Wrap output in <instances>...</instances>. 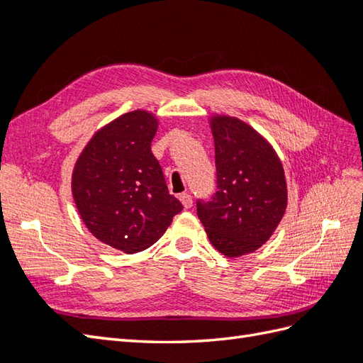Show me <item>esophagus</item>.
Returning <instances> with one entry per match:
<instances>
[{
    "mask_svg": "<svg viewBox=\"0 0 363 363\" xmlns=\"http://www.w3.org/2000/svg\"><path fill=\"white\" fill-rule=\"evenodd\" d=\"M179 201L182 202L184 208H190L193 206V199H191V195H189V193H182V195H179Z\"/></svg>",
    "mask_w": 363,
    "mask_h": 363,
    "instance_id": "34e87169",
    "label": "esophagus"
}]
</instances>
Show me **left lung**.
<instances>
[{
    "instance_id": "obj_1",
    "label": "left lung",
    "mask_w": 363,
    "mask_h": 363,
    "mask_svg": "<svg viewBox=\"0 0 363 363\" xmlns=\"http://www.w3.org/2000/svg\"><path fill=\"white\" fill-rule=\"evenodd\" d=\"M216 191L196 202L210 242L225 257L250 254L271 238L288 206L284 170L275 150L237 117L210 119Z\"/></svg>"
}]
</instances>
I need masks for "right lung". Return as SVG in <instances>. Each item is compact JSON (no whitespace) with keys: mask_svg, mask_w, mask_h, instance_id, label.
<instances>
[{"mask_svg":"<svg viewBox=\"0 0 363 363\" xmlns=\"http://www.w3.org/2000/svg\"><path fill=\"white\" fill-rule=\"evenodd\" d=\"M156 131L151 113L122 114L92 136L74 167L72 196L83 223L125 254L153 246L182 210L151 153Z\"/></svg>","mask_w":363,"mask_h":363,"instance_id":"1","label":"right lung"}]
</instances>
